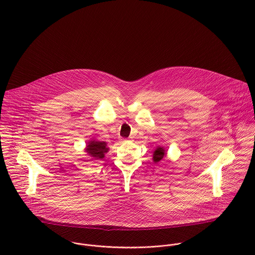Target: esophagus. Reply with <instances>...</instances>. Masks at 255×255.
Masks as SVG:
<instances>
[{
  "instance_id": "obj_1",
  "label": "esophagus",
  "mask_w": 255,
  "mask_h": 255,
  "mask_svg": "<svg viewBox=\"0 0 255 255\" xmlns=\"http://www.w3.org/2000/svg\"><path fill=\"white\" fill-rule=\"evenodd\" d=\"M125 140H126V139H125Z\"/></svg>"
}]
</instances>
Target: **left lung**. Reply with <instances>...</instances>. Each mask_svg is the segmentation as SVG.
<instances>
[{
  "instance_id": "obj_1",
  "label": "left lung",
  "mask_w": 255,
  "mask_h": 255,
  "mask_svg": "<svg viewBox=\"0 0 255 255\" xmlns=\"http://www.w3.org/2000/svg\"><path fill=\"white\" fill-rule=\"evenodd\" d=\"M165 154H166V153H165V150H164L163 148H161V147H158V148L154 151V154H153V161H154L155 163L159 162L160 160L163 159V157H164Z\"/></svg>"
}]
</instances>
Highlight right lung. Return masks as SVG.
I'll return each instance as SVG.
<instances>
[{
    "mask_svg": "<svg viewBox=\"0 0 255 255\" xmlns=\"http://www.w3.org/2000/svg\"><path fill=\"white\" fill-rule=\"evenodd\" d=\"M86 151L94 159L98 160L104 158V154L108 152V148L104 141H91L88 143Z\"/></svg>",
    "mask_w": 255,
    "mask_h": 255,
    "instance_id": "right-lung-1",
    "label": "right lung"
}]
</instances>
